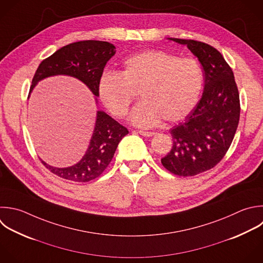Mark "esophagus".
<instances>
[{
    "instance_id": "1",
    "label": "esophagus",
    "mask_w": 263,
    "mask_h": 263,
    "mask_svg": "<svg viewBox=\"0 0 263 263\" xmlns=\"http://www.w3.org/2000/svg\"><path fill=\"white\" fill-rule=\"evenodd\" d=\"M138 133H139L140 135L144 136V137H152V136L155 135L154 132H146V130H139Z\"/></svg>"
}]
</instances>
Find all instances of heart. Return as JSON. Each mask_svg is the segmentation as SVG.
Returning <instances> with one entry per match:
<instances>
[{
  "label": "heart",
  "instance_id": "obj_1",
  "mask_svg": "<svg viewBox=\"0 0 263 263\" xmlns=\"http://www.w3.org/2000/svg\"><path fill=\"white\" fill-rule=\"evenodd\" d=\"M203 84V73L192 58H178L150 50L128 58L121 73L103 74L99 93L103 104L116 117L126 115L140 92L144 99L132 112V121L144 127L184 119L195 107Z\"/></svg>",
  "mask_w": 263,
  "mask_h": 263
}]
</instances>
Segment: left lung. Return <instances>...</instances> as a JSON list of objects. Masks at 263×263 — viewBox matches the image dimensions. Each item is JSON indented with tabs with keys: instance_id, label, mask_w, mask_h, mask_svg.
<instances>
[{
	"instance_id": "8db88e82",
	"label": "left lung",
	"mask_w": 263,
	"mask_h": 263,
	"mask_svg": "<svg viewBox=\"0 0 263 263\" xmlns=\"http://www.w3.org/2000/svg\"><path fill=\"white\" fill-rule=\"evenodd\" d=\"M171 40L186 44L204 71L202 98L171 129L173 147L161 158L172 174L191 177L213 168L229 149L239 120V95L231 68L216 48L196 40Z\"/></svg>"
}]
</instances>
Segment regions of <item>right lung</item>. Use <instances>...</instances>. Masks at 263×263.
I'll return each mask as SVG.
<instances>
[{
	"label": "right lung",
	"mask_w": 263,
	"mask_h": 263,
	"mask_svg": "<svg viewBox=\"0 0 263 263\" xmlns=\"http://www.w3.org/2000/svg\"><path fill=\"white\" fill-rule=\"evenodd\" d=\"M115 46L109 42L86 40L71 43L55 51L39 65L30 92L36 83L53 75H70L85 83L99 97V83L107 62L115 54ZM128 134L125 126L103 111L97 115L90 145L83 158L73 166L53 167L42 163L54 175L74 182H89L103 174L111 162L121 139Z\"/></svg>",
	"instance_id": "right-lung-1"
}]
</instances>
